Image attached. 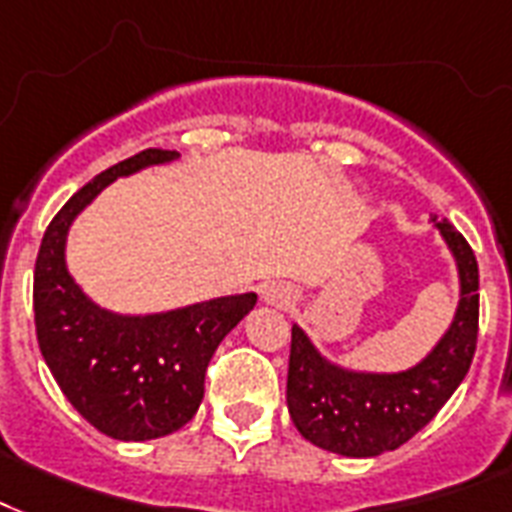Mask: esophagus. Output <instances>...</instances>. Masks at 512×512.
<instances>
[{"mask_svg":"<svg viewBox=\"0 0 512 512\" xmlns=\"http://www.w3.org/2000/svg\"><path fill=\"white\" fill-rule=\"evenodd\" d=\"M264 301L267 304H275V307H288L291 304V288H285L283 283H269L264 285Z\"/></svg>","mask_w":512,"mask_h":512,"instance_id":"esophagus-1","label":"esophagus"}]
</instances>
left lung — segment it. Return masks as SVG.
<instances>
[{
  "instance_id": "left-lung-1",
  "label": "left lung",
  "mask_w": 512,
  "mask_h": 512,
  "mask_svg": "<svg viewBox=\"0 0 512 512\" xmlns=\"http://www.w3.org/2000/svg\"><path fill=\"white\" fill-rule=\"evenodd\" d=\"M435 227L457 259L459 307L451 328L422 363L400 374L347 371L323 358L299 326L291 328L288 411L296 430L320 449L344 457H379L398 449L465 379L478 342V261L449 221Z\"/></svg>"
}]
</instances>
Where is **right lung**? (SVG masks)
Segmentation results:
<instances>
[{
  "label": "right lung",
  "instance_id": "1",
  "mask_svg": "<svg viewBox=\"0 0 512 512\" xmlns=\"http://www.w3.org/2000/svg\"><path fill=\"white\" fill-rule=\"evenodd\" d=\"M176 157L144 149L98 173L55 213L34 267L42 358L71 406L117 441H152L181 430L200 408L213 352L256 304V293H240L160 315H114L71 280L63 248L77 213L114 178Z\"/></svg>",
  "mask_w": 512,
  "mask_h": 512
}]
</instances>
